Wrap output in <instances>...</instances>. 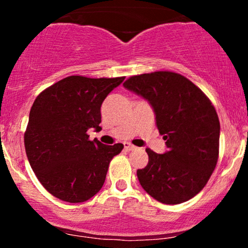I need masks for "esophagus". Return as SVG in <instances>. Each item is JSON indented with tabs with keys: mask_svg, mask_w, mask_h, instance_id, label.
I'll list each match as a JSON object with an SVG mask.
<instances>
[{
	"mask_svg": "<svg viewBox=\"0 0 248 248\" xmlns=\"http://www.w3.org/2000/svg\"><path fill=\"white\" fill-rule=\"evenodd\" d=\"M124 149H126L127 152H132V150H135L136 149V147L134 146V144L129 143V142H124Z\"/></svg>",
	"mask_w": 248,
	"mask_h": 248,
	"instance_id": "1",
	"label": "esophagus"
}]
</instances>
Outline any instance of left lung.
<instances>
[{"label": "left lung", "mask_w": 248, "mask_h": 248, "mask_svg": "<svg viewBox=\"0 0 248 248\" xmlns=\"http://www.w3.org/2000/svg\"><path fill=\"white\" fill-rule=\"evenodd\" d=\"M124 86L149 101L168 148L164 154L147 148L148 164L136 172L141 186L168 205L195 197L219 156L220 124L212 102L192 81L170 71L133 76Z\"/></svg>", "instance_id": "obj_1"}]
</instances>
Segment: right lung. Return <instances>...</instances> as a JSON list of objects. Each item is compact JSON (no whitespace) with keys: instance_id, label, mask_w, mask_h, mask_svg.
<instances>
[{"instance_id":"1","label":"right lung","mask_w":248,"mask_h":248,"mask_svg":"<svg viewBox=\"0 0 248 248\" xmlns=\"http://www.w3.org/2000/svg\"><path fill=\"white\" fill-rule=\"evenodd\" d=\"M124 79L70 76L36 98L24 133L25 153L36 177L55 197L82 203L104 186L124 144L91 141L87 130L100 129L102 102Z\"/></svg>"}]
</instances>
